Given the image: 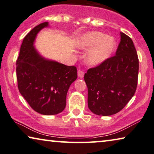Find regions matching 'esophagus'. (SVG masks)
I'll return each mask as SVG.
<instances>
[{"label":"esophagus","mask_w":154,"mask_h":154,"mask_svg":"<svg viewBox=\"0 0 154 154\" xmlns=\"http://www.w3.org/2000/svg\"><path fill=\"white\" fill-rule=\"evenodd\" d=\"M84 74L85 73L81 71V70H79V71H78V76H79L80 79H82V78L84 77Z\"/></svg>","instance_id":"34e87169"}]
</instances>
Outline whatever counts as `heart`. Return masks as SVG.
I'll return each mask as SVG.
<instances>
[{
    "instance_id": "heart-1",
    "label": "heart",
    "mask_w": 154,
    "mask_h": 154,
    "mask_svg": "<svg viewBox=\"0 0 154 154\" xmlns=\"http://www.w3.org/2000/svg\"><path fill=\"white\" fill-rule=\"evenodd\" d=\"M76 44L80 49H89L85 60L91 66H97L106 61L111 57L117 46V42L114 37L97 31L82 35L78 39Z\"/></svg>"
}]
</instances>
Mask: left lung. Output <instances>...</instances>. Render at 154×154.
Instances as JSON below:
<instances>
[{
	"instance_id": "8db88e82",
	"label": "left lung",
	"mask_w": 154,
	"mask_h": 154,
	"mask_svg": "<svg viewBox=\"0 0 154 154\" xmlns=\"http://www.w3.org/2000/svg\"><path fill=\"white\" fill-rule=\"evenodd\" d=\"M115 56L88 69V107L93 113L110 116L122 110L134 96L137 87L138 59L130 37L120 32Z\"/></svg>"
}]
</instances>
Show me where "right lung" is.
Returning a JSON list of instances; mask_svg holds the SVG:
<instances>
[{
  "label": "right lung",
  "mask_w": 154,
  "mask_h": 154,
  "mask_svg": "<svg viewBox=\"0 0 154 154\" xmlns=\"http://www.w3.org/2000/svg\"><path fill=\"white\" fill-rule=\"evenodd\" d=\"M48 26V22H44L25 36L16 61V75L19 91L30 106L39 114L54 115L65 109L68 89L77 79V69L46 59L36 49L37 34Z\"/></svg>",
  "instance_id": "1"
}]
</instances>
